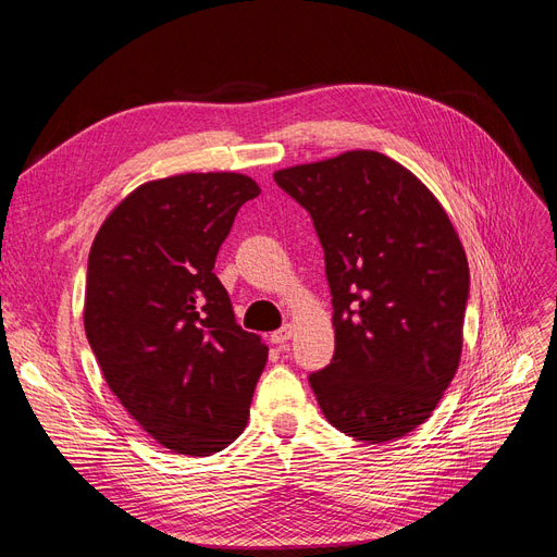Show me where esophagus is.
<instances>
[{
  "mask_svg": "<svg viewBox=\"0 0 557 557\" xmlns=\"http://www.w3.org/2000/svg\"><path fill=\"white\" fill-rule=\"evenodd\" d=\"M293 336V325H283V327H278L276 332H272V344H276V346H283L285 342H288Z\"/></svg>",
  "mask_w": 557,
  "mask_h": 557,
  "instance_id": "34e87169",
  "label": "esophagus"
}]
</instances>
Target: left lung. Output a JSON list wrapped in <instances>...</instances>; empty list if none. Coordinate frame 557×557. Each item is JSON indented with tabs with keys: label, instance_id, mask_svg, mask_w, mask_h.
Masks as SVG:
<instances>
[{
	"label": "left lung",
	"instance_id": "obj_1",
	"mask_svg": "<svg viewBox=\"0 0 557 557\" xmlns=\"http://www.w3.org/2000/svg\"><path fill=\"white\" fill-rule=\"evenodd\" d=\"M274 181L311 213L325 250L334 358L309 376L320 409L360 442L399 440L460 364L469 264L458 232L423 181L376 150Z\"/></svg>",
	"mask_w": 557,
	"mask_h": 557
}]
</instances>
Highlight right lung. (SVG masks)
<instances>
[{"label": "right lung", "mask_w": 557, "mask_h": 557, "mask_svg": "<svg viewBox=\"0 0 557 557\" xmlns=\"http://www.w3.org/2000/svg\"><path fill=\"white\" fill-rule=\"evenodd\" d=\"M260 185L178 174L132 190L99 227L83 325L111 393L158 444L211 455L244 432L267 346L242 330L213 274L234 215Z\"/></svg>", "instance_id": "right-lung-1"}]
</instances>
